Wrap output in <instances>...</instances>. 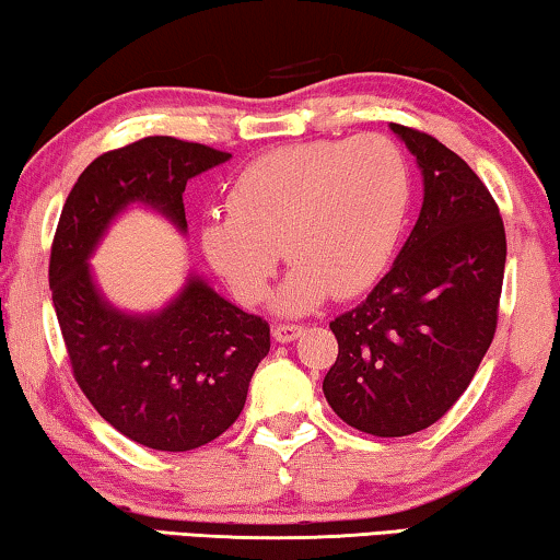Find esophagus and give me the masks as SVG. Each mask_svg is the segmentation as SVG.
<instances>
[{
	"mask_svg": "<svg viewBox=\"0 0 560 560\" xmlns=\"http://www.w3.org/2000/svg\"><path fill=\"white\" fill-rule=\"evenodd\" d=\"M301 334H303V326H298V324H278L272 328L275 341H280V343L295 341Z\"/></svg>",
	"mask_w": 560,
	"mask_h": 560,
	"instance_id": "obj_1",
	"label": "esophagus"
}]
</instances>
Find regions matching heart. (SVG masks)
I'll list each match as a JSON object with an SVG mask.
<instances>
[{"label": "heart", "mask_w": 560, "mask_h": 560, "mask_svg": "<svg viewBox=\"0 0 560 560\" xmlns=\"http://www.w3.org/2000/svg\"><path fill=\"white\" fill-rule=\"evenodd\" d=\"M412 196L408 160L387 137L285 144L236 173L229 211L209 213L201 247L242 303L265 298L280 247L295 267L280 313H308L328 295L372 285L400 242Z\"/></svg>", "instance_id": "heart-1"}]
</instances>
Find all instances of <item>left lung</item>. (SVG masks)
Segmentation results:
<instances>
[{"label":"left lung","mask_w":560,"mask_h":560,"mask_svg":"<svg viewBox=\"0 0 560 560\" xmlns=\"http://www.w3.org/2000/svg\"><path fill=\"white\" fill-rule=\"evenodd\" d=\"M423 175L408 242L366 301L334 318L339 357L324 395L380 439L433 425L469 387L494 339L508 240L479 175L418 129L389 125Z\"/></svg>","instance_id":"left-lung-1"}]
</instances>
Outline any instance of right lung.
<instances>
[{
    "label": "right lung",
    "instance_id": "add662e5",
    "mask_svg": "<svg viewBox=\"0 0 560 560\" xmlns=\"http://www.w3.org/2000/svg\"><path fill=\"white\" fill-rule=\"evenodd\" d=\"M229 158L175 137L104 152L75 180L52 240V305L73 377L106 423L155 451L206 446L240 418L270 326L194 272L165 308L125 313L98 290L89 257L132 203L186 234V183Z\"/></svg>",
    "mask_w": 560,
    "mask_h": 560
}]
</instances>
